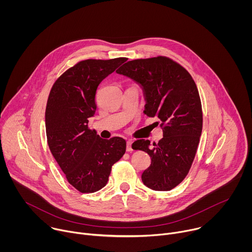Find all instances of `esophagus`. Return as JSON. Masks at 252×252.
Here are the masks:
<instances>
[{
  "label": "esophagus",
  "mask_w": 252,
  "mask_h": 252,
  "mask_svg": "<svg viewBox=\"0 0 252 252\" xmlns=\"http://www.w3.org/2000/svg\"><path fill=\"white\" fill-rule=\"evenodd\" d=\"M131 141L130 140H127L126 141V152H132V148H131Z\"/></svg>",
  "instance_id": "1"
}]
</instances>
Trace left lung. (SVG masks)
<instances>
[{
	"label": "left lung",
	"mask_w": 252,
	"mask_h": 252,
	"mask_svg": "<svg viewBox=\"0 0 252 252\" xmlns=\"http://www.w3.org/2000/svg\"><path fill=\"white\" fill-rule=\"evenodd\" d=\"M117 73L140 86L145 113L158 118L163 137L151 146L137 139L133 150L148 153L152 163L141 174L148 188L167 191L181 184L194 159L202 130L199 94L189 71L166 57L139 59L124 63Z\"/></svg>",
	"instance_id": "left-lung-1"
}]
</instances>
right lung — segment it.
<instances>
[{"label":"right lung","mask_w":252,"mask_h":252,"mask_svg":"<svg viewBox=\"0 0 252 252\" xmlns=\"http://www.w3.org/2000/svg\"><path fill=\"white\" fill-rule=\"evenodd\" d=\"M126 61H82L65 70L50 92L46 107L48 145L68 184L80 192L102 189L112 166L126 153L123 137L103 139L89 128V120L96 110L98 85Z\"/></svg>","instance_id":"right-lung-1"}]
</instances>
